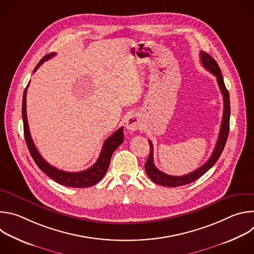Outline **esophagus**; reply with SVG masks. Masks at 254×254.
<instances>
[{
	"label": "esophagus",
	"mask_w": 254,
	"mask_h": 254,
	"mask_svg": "<svg viewBox=\"0 0 254 254\" xmlns=\"http://www.w3.org/2000/svg\"><path fill=\"white\" fill-rule=\"evenodd\" d=\"M140 126V120L137 116H130L126 121V127L127 130H136Z\"/></svg>",
	"instance_id": "34e87169"
}]
</instances>
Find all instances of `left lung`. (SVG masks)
I'll return each mask as SVG.
<instances>
[{
  "mask_svg": "<svg viewBox=\"0 0 254 254\" xmlns=\"http://www.w3.org/2000/svg\"><path fill=\"white\" fill-rule=\"evenodd\" d=\"M200 59L202 65L210 71L213 75L216 76L217 82H218V86L220 88V91L223 96V103H224V108H223V117H222V123H221V127L219 131V136L218 139H217L215 149L209 158V160L200 168L195 170L194 172L184 175V176H170L167 175L160 170H158L154 164V147L151 140H149L150 143V155L147 159L146 164H144V170H146V173L150 177V179L153 181L154 183L162 186H167V187H178V186H183L190 184L197 179H199L202 175H204L209 169L213 167V165L217 162V160L219 159L220 155L223 152V149L225 147V143L228 137L229 133V120H230V100H229V93L228 90L224 84L223 76L221 73V70L217 64V62L206 52L201 51L200 53Z\"/></svg>",
  "mask_w": 254,
  "mask_h": 254,
  "instance_id": "8db88e82",
  "label": "left lung"
}]
</instances>
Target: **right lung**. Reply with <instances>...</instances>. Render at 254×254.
<instances>
[{
    "mask_svg": "<svg viewBox=\"0 0 254 254\" xmlns=\"http://www.w3.org/2000/svg\"><path fill=\"white\" fill-rule=\"evenodd\" d=\"M56 53H50L44 56L40 62L37 64V66L35 67L34 72L39 68V66L45 62L46 60L50 59L53 57ZM26 94H27V87L24 91L23 94V102H22V117H23V124H24V135L26 139L27 147L29 149V152L36 163L39 167L41 171H43L48 177H50L52 180H54L55 182L67 186V187H72V188H86L90 187L96 183H98L99 181L103 178L105 175L108 166H110L111 163V158L114 154V152L119 148V146L123 143L124 141V127H120L117 131H115L110 137H108L104 143L101 150V153L95 162L93 166L88 168L85 171L81 172H76V173H70V172H65L61 171L50 164H48L42 156L39 154L38 150L36 149L35 144L33 142V139L30 134L29 130V126H28V121H27V113H26Z\"/></svg>",
    "mask_w": 254,
    "mask_h": 254,
    "instance_id": "add662e5",
    "label": "right lung"
}]
</instances>
